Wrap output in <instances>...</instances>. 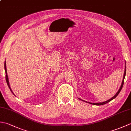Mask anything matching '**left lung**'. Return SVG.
<instances>
[{"label": "left lung", "mask_w": 131, "mask_h": 131, "mask_svg": "<svg viewBox=\"0 0 131 131\" xmlns=\"http://www.w3.org/2000/svg\"><path fill=\"white\" fill-rule=\"evenodd\" d=\"M126 65H125V70H124V75H123V80H122V84H121V85L120 88H119V90L118 91V92H116V93L115 94V95L114 96L112 97V98H111L110 99L107 100V101H105V102H102L92 103V102H87V101H84V100H82V99H79V98H78V99H79V100H82V101H83L86 102H88V103H89V104H92V105H104V104H107V103L109 102L110 101H112V100H113V99H114L115 98H116V97L118 95L119 93H120V92H121V91L122 90V87H123V84H124V78H125V76H126Z\"/></svg>", "instance_id": "8db88e82"}]
</instances>
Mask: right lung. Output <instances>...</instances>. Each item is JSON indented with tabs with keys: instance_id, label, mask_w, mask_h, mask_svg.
I'll list each match as a JSON object with an SVG mask.
<instances>
[{
	"instance_id": "right-lung-1",
	"label": "right lung",
	"mask_w": 131,
	"mask_h": 131,
	"mask_svg": "<svg viewBox=\"0 0 131 131\" xmlns=\"http://www.w3.org/2000/svg\"><path fill=\"white\" fill-rule=\"evenodd\" d=\"M4 69H5V79H6V82H7V84H8V87H9L10 91L12 92V93L14 94L13 92H12V89H11V88L10 87V85H9V79H8V75H7V68H6V62H5V61L4 62ZM14 95H15V94H14Z\"/></svg>"
}]
</instances>
